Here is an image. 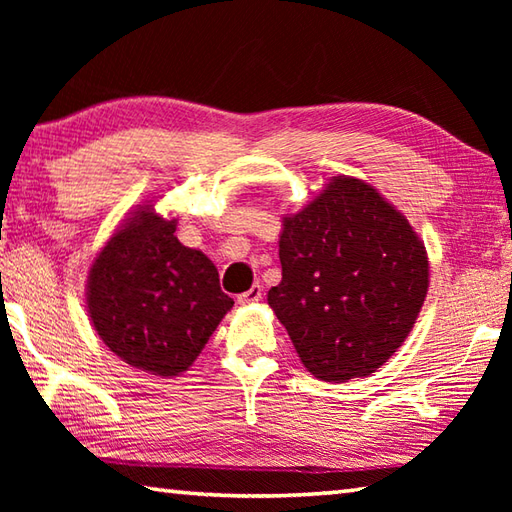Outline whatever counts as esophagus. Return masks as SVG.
Masks as SVG:
<instances>
[{"label": "esophagus", "instance_id": "obj_1", "mask_svg": "<svg viewBox=\"0 0 512 512\" xmlns=\"http://www.w3.org/2000/svg\"><path fill=\"white\" fill-rule=\"evenodd\" d=\"M262 297H264V288L259 286V284H255L250 290L242 292V295H237V301L244 306V303H255V301H259Z\"/></svg>", "mask_w": 512, "mask_h": 512}]
</instances>
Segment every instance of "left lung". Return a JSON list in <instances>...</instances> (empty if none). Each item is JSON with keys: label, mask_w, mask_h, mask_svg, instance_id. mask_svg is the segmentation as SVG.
<instances>
[{"label": "left lung", "mask_w": 512, "mask_h": 512, "mask_svg": "<svg viewBox=\"0 0 512 512\" xmlns=\"http://www.w3.org/2000/svg\"><path fill=\"white\" fill-rule=\"evenodd\" d=\"M281 281L268 306L308 372L328 383L369 376L407 339L429 288L424 244L363 180L334 178L284 217Z\"/></svg>", "instance_id": "8db88e82"}]
</instances>
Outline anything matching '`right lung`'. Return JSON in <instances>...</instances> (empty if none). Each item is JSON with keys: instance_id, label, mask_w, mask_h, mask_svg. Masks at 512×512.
Wrapping results in <instances>:
<instances>
[{"instance_id": "add662e5", "label": "right lung", "mask_w": 512, "mask_h": 512, "mask_svg": "<svg viewBox=\"0 0 512 512\" xmlns=\"http://www.w3.org/2000/svg\"><path fill=\"white\" fill-rule=\"evenodd\" d=\"M173 233L176 222L140 206L88 277V310L103 343L127 365L162 378L189 369L233 308L211 259Z\"/></svg>"}]
</instances>
